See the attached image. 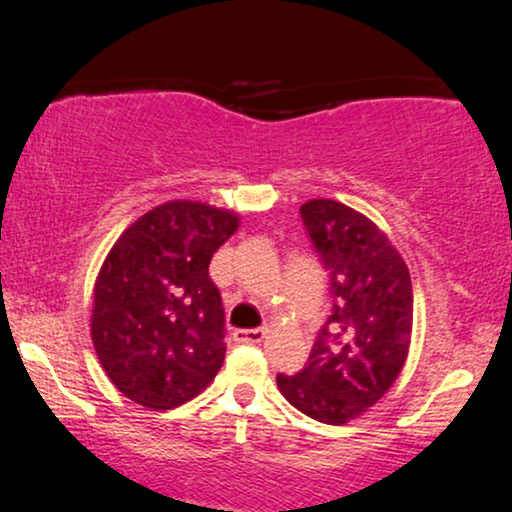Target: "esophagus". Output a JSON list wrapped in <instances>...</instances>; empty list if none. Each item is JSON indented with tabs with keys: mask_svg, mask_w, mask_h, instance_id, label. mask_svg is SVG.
Returning a JSON list of instances; mask_svg holds the SVG:
<instances>
[{
	"mask_svg": "<svg viewBox=\"0 0 512 512\" xmlns=\"http://www.w3.org/2000/svg\"><path fill=\"white\" fill-rule=\"evenodd\" d=\"M233 338L242 345H258L265 338V328H237Z\"/></svg>",
	"mask_w": 512,
	"mask_h": 512,
	"instance_id": "esophagus-1",
	"label": "esophagus"
}]
</instances>
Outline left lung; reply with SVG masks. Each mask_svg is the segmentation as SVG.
<instances>
[{"instance_id":"obj_1","label":"left lung","mask_w":512,"mask_h":512,"mask_svg":"<svg viewBox=\"0 0 512 512\" xmlns=\"http://www.w3.org/2000/svg\"><path fill=\"white\" fill-rule=\"evenodd\" d=\"M324 268L333 310L307 366L277 375L293 408L324 424H347L387 394L408 359L412 282L408 265L368 216L338 200L300 207Z\"/></svg>"}]
</instances>
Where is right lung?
Listing matches in <instances>:
<instances>
[{
  "mask_svg": "<svg viewBox=\"0 0 512 512\" xmlns=\"http://www.w3.org/2000/svg\"><path fill=\"white\" fill-rule=\"evenodd\" d=\"M237 226L228 209L172 200L139 216L104 258L90 335L104 373L130 401L172 410L219 373L226 314L209 261Z\"/></svg>",
  "mask_w": 512,
  "mask_h": 512,
  "instance_id": "right-lung-1",
  "label": "right lung"
}]
</instances>
